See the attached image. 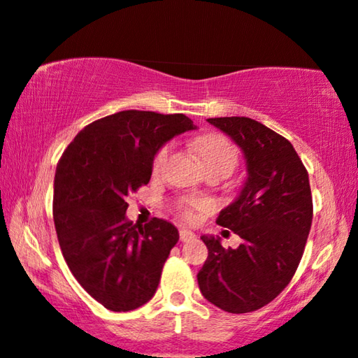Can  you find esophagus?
<instances>
[{
    "label": "esophagus",
    "instance_id": "34e87169",
    "mask_svg": "<svg viewBox=\"0 0 358 358\" xmlns=\"http://www.w3.org/2000/svg\"><path fill=\"white\" fill-rule=\"evenodd\" d=\"M193 239H194V234L192 231H188V229H182V231H180V241L182 242H189Z\"/></svg>",
    "mask_w": 358,
    "mask_h": 358
}]
</instances>
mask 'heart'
Segmentation results:
<instances>
[{
	"label": "heart",
	"instance_id": "obj_1",
	"mask_svg": "<svg viewBox=\"0 0 358 358\" xmlns=\"http://www.w3.org/2000/svg\"><path fill=\"white\" fill-rule=\"evenodd\" d=\"M194 149H196L199 159L203 160L206 169H209V166H224V169L232 171L236 169L237 162H239V152H237L234 144L222 134L201 136L194 142ZM170 150L171 145L165 144L155 152L154 160H152V170H154V173L160 171L162 166L165 165V162L170 155ZM206 208L208 204L204 201H199V199L183 198L173 204V213L182 221L194 222L198 219L199 213H203Z\"/></svg>",
	"mask_w": 358,
	"mask_h": 358
}]
</instances>
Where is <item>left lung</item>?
<instances>
[{
	"instance_id": "1",
	"label": "left lung",
	"mask_w": 358,
	"mask_h": 358,
	"mask_svg": "<svg viewBox=\"0 0 358 358\" xmlns=\"http://www.w3.org/2000/svg\"><path fill=\"white\" fill-rule=\"evenodd\" d=\"M241 147L247 182L239 198L216 222L242 239L224 249L203 236L208 259L198 273L203 296L232 314L257 311L292 282L301 262L313 221V196L306 166L292 142L250 117H211Z\"/></svg>"
}]
</instances>
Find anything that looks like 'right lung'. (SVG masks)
Segmentation results:
<instances>
[{
    "label": "right lung",
    "instance_id": "right-lung-1",
    "mask_svg": "<svg viewBox=\"0 0 358 358\" xmlns=\"http://www.w3.org/2000/svg\"><path fill=\"white\" fill-rule=\"evenodd\" d=\"M194 129L185 114L121 111L88 124L62 154L54 182L60 250L90 296L109 311L137 309L154 296L178 242L173 224L126 219V198L149 183L155 152Z\"/></svg>",
    "mask_w": 358,
    "mask_h": 358
}]
</instances>
